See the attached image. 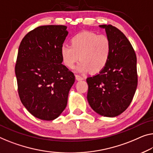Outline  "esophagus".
Here are the masks:
<instances>
[{
	"instance_id": "34e87169",
	"label": "esophagus",
	"mask_w": 153,
	"mask_h": 153,
	"mask_svg": "<svg viewBox=\"0 0 153 153\" xmlns=\"http://www.w3.org/2000/svg\"><path fill=\"white\" fill-rule=\"evenodd\" d=\"M76 78L77 80H82V79H83L82 77L79 76V75H76Z\"/></svg>"
}]
</instances>
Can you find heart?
<instances>
[{"instance_id": "1", "label": "heart", "mask_w": 153, "mask_h": 153, "mask_svg": "<svg viewBox=\"0 0 153 153\" xmlns=\"http://www.w3.org/2000/svg\"><path fill=\"white\" fill-rule=\"evenodd\" d=\"M111 52V42L106 35L82 31L73 36L70 46L63 45L60 54L64 65L73 69L77 60H81L77 67L79 72L89 70L91 74L102 71L108 63Z\"/></svg>"}]
</instances>
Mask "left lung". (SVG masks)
Returning <instances> with one entry per match:
<instances>
[{
    "label": "left lung",
    "mask_w": 153,
    "mask_h": 153,
    "mask_svg": "<svg viewBox=\"0 0 153 153\" xmlns=\"http://www.w3.org/2000/svg\"><path fill=\"white\" fill-rule=\"evenodd\" d=\"M105 29L111 42L110 58L98 74L86 79L87 100L91 108L104 117L120 115L129 106L137 86V57L126 36L111 25Z\"/></svg>",
    "instance_id": "8db88e82"
}]
</instances>
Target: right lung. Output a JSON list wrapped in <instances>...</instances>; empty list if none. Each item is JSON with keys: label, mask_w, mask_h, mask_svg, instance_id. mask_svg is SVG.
Wrapping results in <instances>:
<instances>
[{"label": "right lung", "mask_w": 153, "mask_h": 153, "mask_svg": "<svg viewBox=\"0 0 153 153\" xmlns=\"http://www.w3.org/2000/svg\"><path fill=\"white\" fill-rule=\"evenodd\" d=\"M68 31L65 25L40 26L26 34L15 67L20 101L34 117L53 120L65 110L74 73L63 65L60 49Z\"/></svg>", "instance_id": "1"}]
</instances>
